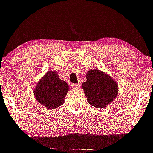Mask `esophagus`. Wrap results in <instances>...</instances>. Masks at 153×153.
Instances as JSON below:
<instances>
[{"label":"esophagus","instance_id":"34e87169","mask_svg":"<svg viewBox=\"0 0 153 153\" xmlns=\"http://www.w3.org/2000/svg\"><path fill=\"white\" fill-rule=\"evenodd\" d=\"M71 86H72V88H79L80 86V85L79 83L78 84H72Z\"/></svg>","mask_w":153,"mask_h":153}]
</instances>
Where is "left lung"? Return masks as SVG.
Returning <instances> with one entry per match:
<instances>
[{
  "mask_svg": "<svg viewBox=\"0 0 153 153\" xmlns=\"http://www.w3.org/2000/svg\"><path fill=\"white\" fill-rule=\"evenodd\" d=\"M85 77L86 81L82 84V88L91 106L105 108L117 96L118 83L108 73L99 69H91Z\"/></svg>",
  "mask_w": 153,
  "mask_h": 153,
  "instance_id": "1",
  "label": "left lung"
}]
</instances>
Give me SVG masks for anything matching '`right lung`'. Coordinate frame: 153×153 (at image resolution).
I'll use <instances>...</instances> for the list:
<instances>
[{
	"label": "right lung",
	"mask_w": 153,
	"mask_h": 153,
	"mask_svg": "<svg viewBox=\"0 0 153 153\" xmlns=\"http://www.w3.org/2000/svg\"><path fill=\"white\" fill-rule=\"evenodd\" d=\"M69 89V85L59 78L57 72L49 71L38 82L34 95L40 104L47 109H54L63 104Z\"/></svg>",
	"instance_id": "right-lung-1"
}]
</instances>
